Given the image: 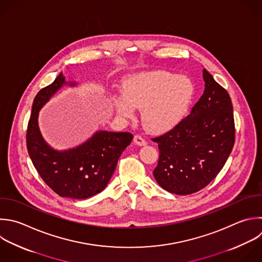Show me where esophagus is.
<instances>
[{
  "label": "esophagus",
  "mask_w": 262,
  "mask_h": 262,
  "mask_svg": "<svg viewBox=\"0 0 262 262\" xmlns=\"http://www.w3.org/2000/svg\"><path fill=\"white\" fill-rule=\"evenodd\" d=\"M133 140H134V142H135L137 145H139V146H143V145L146 144V140H145L142 136H140V135H135Z\"/></svg>",
  "instance_id": "1"
}]
</instances>
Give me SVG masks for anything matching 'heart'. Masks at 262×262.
I'll use <instances>...</instances> for the list:
<instances>
[{
  "mask_svg": "<svg viewBox=\"0 0 262 262\" xmlns=\"http://www.w3.org/2000/svg\"><path fill=\"white\" fill-rule=\"evenodd\" d=\"M124 95L113 98L119 115L132 118L134 107L142 110L144 127L152 132H163L175 126L186 113L193 85L186 77L157 71L126 81Z\"/></svg>",
  "mask_w": 262,
  "mask_h": 262,
  "instance_id": "1",
  "label": "heart"
}]
</instances>
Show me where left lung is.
<instances>
[{
	"instance_id": "left-lung-1",
	"label": "left lung",
	"mask_w": 262,
	"mask_h": 262,
	"mask_svg": "<svg viewBox=\"0 0 262 262\" xmlns=\"http://www.w3.org/2000/svg\"><path fill=\"white\" fill-rule=\"evenodd\" d=\"M205 90L190 114L167 133L152 138L160 157L154 176L161 187L190 194L220 172L234 144L232 104L227 91L203 70Z\"/></svg>"
}]
</instances>
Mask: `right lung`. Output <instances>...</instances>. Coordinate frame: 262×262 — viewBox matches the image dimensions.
Instances as JSON below:
<instances>
[{"label": "right lung", "mask_w": 262, "mask_h": 262, "mask_svg": "<svg viewBox=\"0 0 262 262\" xmlns=\"http://www.w3.org/2000/svg\"><path fill=\"white\" fill-rule=\"evenodd\" d=\"M66 83L60 73L52 84L36 95L28 125L27 147L41 178L54 192L60 196L83 200L105 188L133 135L129 132L98 131L78 147L64 151L50 147L40 133L38 115ZM70 85L75 86V83Z\"/></svg>", "instance_id": "1"}]
</instances>
